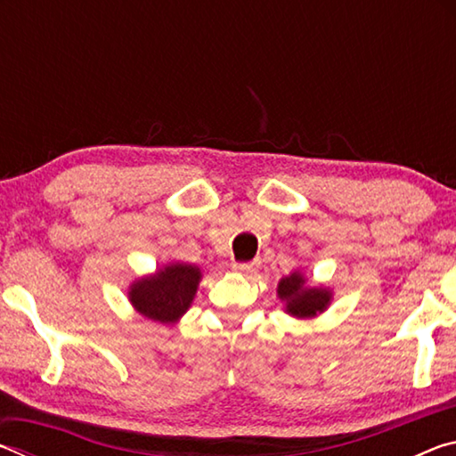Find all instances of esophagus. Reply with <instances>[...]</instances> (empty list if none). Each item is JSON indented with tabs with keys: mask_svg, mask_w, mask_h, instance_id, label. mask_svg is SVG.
Listing matches in <instances>:
<instances>
[{
	"mask_svg": "<svg viewBox=\"0 0 456 456\" xmlns=\"http://www.w3.org/2000/svg\"><path fill=\"white\" fill-rule=\"evenodd\" d=\"M257 269H259V261H245V264H233V272L243 273V275L256 273Z\"/></svg>",
	"mask_w": 456,
	"mask_h": 456,
	"instance_id": "esophagus-1",
	"label": "esophagus"
}]
</instances>
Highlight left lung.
Segmentation results:
<instances>
[{
    "label": "left lung",
    "mask_w": 456,
    "mask_h": 456,
    "mask_svg": "<svg viewBox=\"0 0 456 456\" xmlns=\"http://www.w3.org/2000/svg\"><path fill=\"white\" fill-rule=\"evenodd\" d=\"M277 293L288 302V312L299 315V318H312L326 310L330 304V291L322 288H304V277L299 273L283 277Z\"/></svg>",
    "instance_id": "8db88e82"
}]
</instances>
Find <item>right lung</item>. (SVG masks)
<instances>
[{
    "label": "right lung",
    "instance_id": "add662e5",
    "mask_svg": "<svg viewBox=\"0 0 456 456\" xmlns=\"http://www.w3.org/2000/svg\"><path fill=\"white\" fill-rule=\"evenodd\" d=\"M200 280L199 267L175 264L152 277L136 281L130 289V302L144 318L168 323L187 312Z\"/></svg>",
    "mask_w": 456,
    "mask_h": 456
}]
</instances>
